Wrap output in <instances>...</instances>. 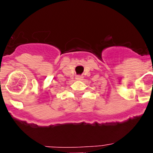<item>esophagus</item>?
<instances>
[{
  "label": "esophagus",
  "mask_w": 153,
  "mask_h": 153,
  "mask_svg": "<svg viewBox=\"0 0 153 153\" xmlns=\"http://www.w3.org/2000/svg\"><path fill=\"white\" fill-rule=\"evenodd\" d=\"M83 78L82 76H81V75H78V76H76V79L77 80H81Z\"/></svg>",
  "instance_id": "34e87169"
}]
</instances>
